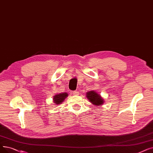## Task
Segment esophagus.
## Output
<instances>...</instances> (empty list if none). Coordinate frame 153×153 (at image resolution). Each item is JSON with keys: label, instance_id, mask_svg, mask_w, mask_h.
<instances>
[{"label": "esophagus", "instance_id": "obj_1", "mask_svg": "<svg viewBox=\"0 0 153 153\" xmlns=\"http://www.w3.org/2000/svg\"><path fill=\"white\" fill-rule=\"evenodd\" d=\"M79 92L78 91H74V92H73V94H74V95H75V96H77V95H79Z\"/></svg>", "mask_w": 153, "mask_h": 153}]
</instances>
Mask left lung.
<instances>
[{
    "mask_svg": "<svg viewBox=\"0 0 153 153\" xmlns=\"http://www.w3.org/2000/svg\"><path fill=\"white\" fill-rule=\"evenodd\" d=\"M86 97L90 102L96 106L102 105L104 103V99L95 91H90L86 92Z\"/></svg>",
    "mask_w": 153,
    "mask_h": 153,
    "instance_id": "1",
    "label": "left lung"
}]
</instances>
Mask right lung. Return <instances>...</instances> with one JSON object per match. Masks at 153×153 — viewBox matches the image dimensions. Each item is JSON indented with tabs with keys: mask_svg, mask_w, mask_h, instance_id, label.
Instances as JSON below:
<instances>
[{
	"mask_svg": "<svg viewBox=\"0 0 153 153\" xmlns=\"http://www.w3.org/2000/svg\"><path fill=\"white\" fill-rule=\"evenodd\" d=\"M68 94L67 92L59 93L53 97V102L56 105H59L63 102L66 97H68Z\"/></svg>",
	"mask_w": 153,
	"mask_h": 153,
	"instance_id": "1",
	"label": "right lung"
}]
</instances>
